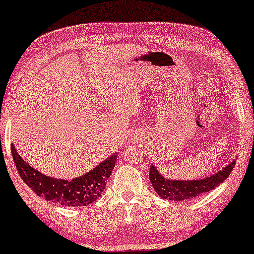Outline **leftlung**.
<instances>
[{
  "mask_svg": "<svg viewBox=\"0 0 254 254\" xmlns=\"http://www.w3.org/2000/svg\"><path fill=\"white\" fill-rule=\"evenodd\" d=\"M235 166V160H233L228 166L223 168L222 171H218L217 173L212 174L210 177L203 178L198 180H171L165 179L161 174L154 167L150 166L149 180L153 185L156 193L164 199L170 200H186L199 196L214 190L220 184H222L229 174L232 173L233 168Z\"/></svg>",
  "mask_w": 254,
  "mask_h": 254,
  "instance_id": "obj_1",
  "label": "left lung"
}]
</instances>
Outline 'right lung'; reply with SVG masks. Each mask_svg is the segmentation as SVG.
Here are the masks:
<instances>
[{
  "instance_id": "obj_1",
  "label": "right lung",
  "mask_w": 254,
  "mask_h": 254,
  "mask_svg": "<svg viewBox=\"0 0 254 254\" xmlns=\"http://www.w3.org/2000/svg\"><path fill=\"white\" fill-rule=\"evenodd\" d=\"M14 164L19 176L37 196L64 206H86L95 202L103 193L117 161V153L104 160L97 167L83 176L71 180L56 179L40 173L17 154L14 145L10 147Z\"/></svg>"
}]
</instances>
